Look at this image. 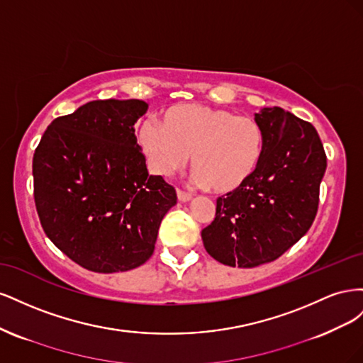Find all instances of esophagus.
Here are the masks:
<instances>
[{
	"label": "esophagus",
	"instance_id": "obj_1",
	"mask_svg": "<svg viewBox=\"0 0 363 363\" xmlns=\"http://www.w3.org/2000/svg\"><path fill=\"white\" fill-rule=\"evenodd\" d=\"M177 199L180 200V201H183V203H186V201H189L191 199H192V195L189 194V192H186V191H182V189H177Z\"/></svg>",
	"mask_w": 363,
	"mask_h": 363
}]
</instances>
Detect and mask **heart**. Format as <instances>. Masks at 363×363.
Segmentation results:
<instances>
[{
    "instance_id": "obj_1",
    "label": "heart",
    "mask_w": 363,
    "mask_h": 363,
    "mask_svg": "<svg viewBox=\"0 0 363 363\" xmlns=\"http://www.w3.org/2000/svg\"><path fill=\"white\" fill-rule=\"evenodd\" d=\"M138 144L155 174L180 171L192 155L196 183L215 194H232L256 174L265 136L256 119L192 103L171 106L162 112L160 124L144 121Z\"/></svg>"
}]
</instances>
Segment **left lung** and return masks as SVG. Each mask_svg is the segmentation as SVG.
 Segmentation results:
<instances>
[{"label":"left lung","instance_id":"obj_1","mask_svg":"<svg viewBox=\"0 0 363 363\" xmlns=\"http://www.w3.org/2000/svg\"><path fill=\"white\" fill-rule=\"evenodd\" d=\"M255 119L265 136L259 168L244 188L219 196L201 232L206 251L228 267H259L298 242L316 216L327 168L311 123L281 107H263Z\"/></svg>","mask_w":363,"mask_h":363}]
</instances>
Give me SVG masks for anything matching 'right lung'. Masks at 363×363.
Masks as SVG:
<instances>
[{
  "mask_svg": "<svg viewBox=\"0 0 363 363\" xmlns=\"http://www.w3.org/2000/svg\"><path fill=\"white\" fill-rule=\"evenodd\" d=\"M140 100H96L52 121L33 156L35 203L43 232L94 272L128 271L155 251L177 194L148 175L135 123Z\"/></svg>",
  "mask_w": 363,
  "mask_h": 363,
  "instance_id": "right-lung-1",
  "label": "right lung"
}]
</instances>
